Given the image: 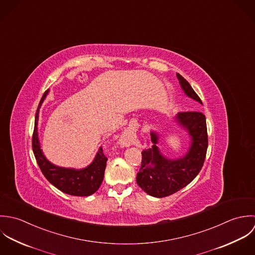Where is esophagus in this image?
Instances as JSON below:
<instances>
[{
    "label": "esophagus",
    "mask_w": 255,
    "mask_h": 255,
    "mask_svg": "<svg viewBox=\"0 0 255 255\" xmlns=\"http://www.w3.org/2000/svg\"><path fill=\"white\" fill-rule=\"evenodd\" d=\"M134 138H135V134L132 130H125V132L121 137V143L123 145H129Z\"/></svg>",
    "instance_id": "34e87169"
}]
</instances>
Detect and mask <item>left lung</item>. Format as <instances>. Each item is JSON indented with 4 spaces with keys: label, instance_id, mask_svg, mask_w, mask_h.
Here are the masks:
<instances>
[{
    "label": "left lung",
    "instance_id": "obj_1",
    "mask_svg": "<svg viewBox=\"0 0 255 255\" xmlns=\"http://www.w3.org/2000/svg\"><path fill=\"white\" fill-rule=\"evenodd\" d=\"M176 76L184 93L202 103L190 84L180 74ZM176 120L191 136L192 142L188 153L178 159L164 157L156 147L157 135L154 133H151L153 147L142 152L141 168L136 180L146 193L153 197H166L185 187L197 176L205 161L208 148L205 115L199 111L179 112Z\"/></svg>",
    "mask_w": 255,
    "mask_h": 255
}]
</instances>
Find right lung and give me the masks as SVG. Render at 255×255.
Listing matches in <instances>:
<instances>
[{
    "label": "right lung",
    "mask_w": 255,
    "mask_h": 255,
    "mask_svg": "<svg viewBox=\"0 0 255 255\" xmlns=\"http://www.w3.org/2000/svg\"><path fill=\"white\" fill-rule=\"evenodd\" d=\"M47 94L48 91L45 92L42 96L35 113L34 130L32 134V150L36 161L46 179L62 192L73 196L92 195L100 188L102 184L107 157L104 155L102 148H101L93 163H91L88 167L80 170L59 167L52 164L51 162L46 159L40 149L37 137V121L39 108Z\"/></svg>",
    "instance_id": "1"
}]
</instances>
